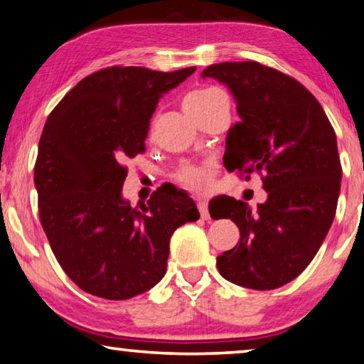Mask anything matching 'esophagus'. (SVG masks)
<instances>
[{
	"label": "esophagus",
	"instance_id": "1",
	"mask_svg": "<svg viewBox=\"0 0 364 364\" xmlns=\"http://www.w3.org/2000/svg\"><path fill=\"white\" fill-rule=\"evenodd\" d=\"M197 208H199L202 220H208V217H210V215H208V207H207L205 202H202V200L197 202Z\"/></svg>",
	"mask_w": 364,
	"mask_h": 364
}]
</instances>
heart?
<instances>
[{
  "instance_id": "1",
  "label": "heart",
  "mask_w": 364,
  "mask_h": 364,
  "mask_svg": "<svg viewBox=\"0 0 364 364\" xmlns=\"http://www.w3.org/2000/svg\"><path fill=\"white\" fill-rule=\"evenodd\" d=\"M220 97H226V95L220 88H200L191 91L189 95L183 100V107L186 110L189 117H194L213 104ZM176 181L189 191L194 193H205L210 189L213 183V170L210 167H202V165H183V167L176 171Z\"/></svg>"
}]
</instances>
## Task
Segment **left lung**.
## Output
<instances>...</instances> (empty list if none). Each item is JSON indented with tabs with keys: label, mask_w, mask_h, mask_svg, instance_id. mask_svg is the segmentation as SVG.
I'll list each match as a JSON object with an SVG mask.
<instances>
[{
	"label": "left lung",
	"mask_w": 364,
	"mask_h": 364,
	"mask_svg": "<svg viewBox=\"0 0 364 364\" xmlns=\"http://www.w3.org/2000/svg\"><path fill=\"white\" fill-rule=\"evenodd\" d=\"M225 85L239 120L226 134V170L263 173L267 200L221 196L210 217L231 218L241 239L217 258L232 284L269 291L304 271L336 217L342 168L334 128L297 80L254 60L213 64L202 72Z\"/></svg>",
	"instance_id": "left-lung-1"
}]
</instances>
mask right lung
Masks as SVG:
<instances>
[{
    "mask_svg": "<svg viewBox=\"0 0 364 364\" xmlns=\"http://www.w3.org/2000/svg\"><path fill=\"white\" fill-rule=\"evenodd\" d=\"M194 72L109 67L83 78L49 114L35 164L40 220L82 291L107 300L149 291L167 271L171 234L199 220L181 189L159 188L136 207L122 194L125 162L144 151L159 100Z\"/></svg>",
    "mask_w": 364,
    "mask_h": 364,
    "instance_id": "1",
    "label": "right lung"
}]
</instances>
